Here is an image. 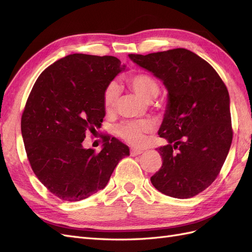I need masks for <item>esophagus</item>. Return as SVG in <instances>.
Wrapping results in <instances>:
<instances>
[{
  "instance_id": "obj_1",
  "label": "esophagus",
  "mask_w": 252,
  "mask_h": 252,
  "mask_svg": "<svg viewBox=\"0 0 252 252\" xmlns=\"http://www.w3.org/2000/svg\"><path fill=\"white\" fill-rule=\"evenodd\" d=\"M143 152H144V151H143V150H141V149H134V148H131V149H130V155H131L132 157L142 155Z\"/></svg>"
}]
</instances>
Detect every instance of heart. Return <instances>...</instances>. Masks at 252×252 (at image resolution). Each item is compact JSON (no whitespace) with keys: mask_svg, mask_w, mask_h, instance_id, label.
I'll return each instance as SVG.
<instances>
[{"mask_svg":"<svg viewBox=\"0 0 252 252\" xmlns=\"http://www.w3.org/2000/svg\"><path fill=\"white\" fill-rule=\"evenodd\" d=\"M128 84L140 96L146 101L154 100L159 94L158 82L147 73H136L128 78ZM121 94V87L116 81L109 82L103 91V107L107 113L116 110ZM156 125L152 121H125L114 128L116 133L132 146H142L147 141V135L154 132Z\"/></svg>","mask_w":252,"mask_h":252,"instance_id":"obj_1","label":"heart"}]
</instances>
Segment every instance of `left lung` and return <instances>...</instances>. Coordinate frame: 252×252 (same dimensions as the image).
Wrapping results in <instances>:
<instances>
[{
    "label": "left lung",
    "mask_w": 252,
    "mask_h": 252,
    "mask_svg": "<svg viewBox=\"0 0 252 252\" xmlns=\"http://www.w3.org/2000/svg\"><path fill=\"white\" fill-rule=\"evenodd\" d=\"M134 63L162 80L168 105L157 148L162 167L150 178L158 191L178 199L202 192L217 179L232 142L227 87L208 62L185 48L129 55Z\"/></svg>",
    "instance_id": "left-lung-1"
}]
</instances>
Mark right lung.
<instances>
[{
    "instance_id": "1",
    "label": "right lung",
    "mask_w": 252,
    "mask_h": 252,
    "mask_svg": "<svg viewBox=\"0 0 252 252\" xmlns=\"http://www.w3.org/2000/svg\"><path fill=\"white\" fill-rule=\"evenodd\" d=\"M125 69L111 56L73 53L48 66L35 81L21 119L30 166L51 193L68 202L103 189L129 148L104 135L103 149H85L86 132L105 117L103 91Z\"/></svg>"
}]
</instances>
